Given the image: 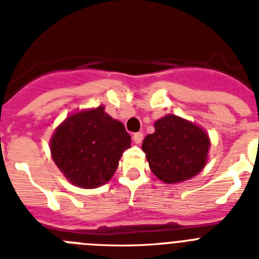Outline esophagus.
<instances>
[{"label": "esophagus", "instance_id": "34e87169", "mask_svg": "<svg viewBox=\"0 0 259 259\" xmlns=\"http://www.w3.org/2000/svg\"><path fill=\"white\" fill-rule=\"evenodd\" d=\"M143 139H144L143 132H137V134H134V141L136 144H141Z\"/></svg>", "mask_w": 259, "mask_h": 259}]
</instances>
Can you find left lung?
Segmentation results:
<instances>
[{
    "instance_id": "left-lung-1",
    "label": "left lung",
    "mask_w": 259,
    "mask_h": 259,
    "mask_svg": "<svg viewBox=\"0 0 259 259\" xmlns=\"http://www.w3.org/2000/svg\"><path fill=\"white\" fill-rule=\"evenodd\" d=\"M143 141L152 172L167 184L192 179L207 162L210 139L197 124L174 114L158 119Z\"/></svg>"
}]
</instances>
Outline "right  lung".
<instances>
[{"label": "right lung", "mask_w": 259, "mask_h": 259, "mask_svg": "<svg viewBox=\"0 0 259 259\" xmlns=\"http://www.w3.org/2000/svg\"><path fill=\"white\" fill-rule=\"evenodd\" d=\"M131 136L104 106L81 110L63 120L50 139V152L66 179L80 188L106 184L118 168Z\"/></svg>", "instance_id": "add662e5"}]
</instances>
